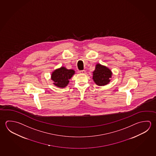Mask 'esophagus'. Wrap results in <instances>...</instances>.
<instances>
[{"instance_id": "34e87169", "label": "esophagus", "mask_w": 156, "mask_h": 156, "mask_svg": "<svg viewBox=\"0 0 156 156\" xmlns=\"http://www.w3.org/2000/svg\"><path fill=\"white\" fill-rule=\"evenodd\" d=\"M79 73H80V74H85V73H86V71H85V70H82V71H80Z\"/></svg>"}]
</instances>
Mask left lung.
<instances>
[{
    "mask_svg": "<svg viewBox=\"0 0 156 156\" xmlns=\"http://www.w3.org/2000/svg\"><path fill=\"white\" fill-rule=\"evenodd\" d=\"M93 73L94 82L98 86L108 84L112 78V72L111 69L100 63L96 65L95 69L93 72Z\"/></svg>",
    "mask_w": 156,
    "mask_h": 156,
    "instance_id": "1",
    "label": "left lung"
}]
</instances>
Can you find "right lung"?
Instances as JSON below:
<instances>
[{"label": "right lung", "mask_w": 156, "mask_h": 156, "mask_svg": "<svg viewBox=\"0 0 156 156\" xmlns=\"http://www.w3.org/2000/svg\"><path fill=\"white\" fill-rule=\"evenodd\" d=\"M75 74V71L71 69H68L65 67H61L52 72L51 79L54 82L53 84L60 88H64L67 86L69 79Z\"/></svg>", "instance_id": "obj_1"}]
</instances>
